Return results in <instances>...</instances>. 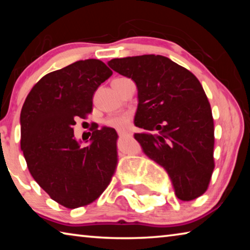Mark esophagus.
Wrapping results in <instances>:
<instances>
[{"label": "esophagus", "mask_w": 250, "mask_h": 250, "mask_svg": "<svg viewBox=\"0 0 250 250\" xmlns=\"http://www.w3.org/2000/svg\"><path fill=\"white\" fill-rule=\"evenodd\" d=\"M118 134H119V135H125V134H128V131H125V130H118Z\"/></svg>", "instance_id": "obj_1"}]
</instances>
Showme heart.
<instances>
[{
	"mask_svg": "<svg viewBox=\"0 0 250 250\" xmlns=\"http://www.w3.org/2000/svg\"><path fill=\"white\" fill-rule=\"evenodd\" d=\"M126 78H118L113 80L112 83H121ZM131 120H132V117H131L130 113H119V115H112L108 117L107 120H105V125L110 128L124 130L130 125Z\"/></svg>",
	"mask_w": 250,
	"mask_h": 250,
	"instance_id": "1",
	"label": "heart"
}]
</instances>
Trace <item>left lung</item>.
Returning <instances> with one entry per match:
<instances>
[{"mask_svg":"<svg viewBox=\"0 0 250 250\" xmlns=\"http://www.w3.org/2000/svg\"><path fill=\"white\" fill-rule=\"evenodd\" d=\"M138 87L134 125L143 152L166 168L182 201L208 188L214 162V119L195 75L161 55L115 58L108 62Z\"/></svg>","mask_w":250,"mask_h":250,"instance_id":"left-lung-1","label":"left lung"}]
</instances>
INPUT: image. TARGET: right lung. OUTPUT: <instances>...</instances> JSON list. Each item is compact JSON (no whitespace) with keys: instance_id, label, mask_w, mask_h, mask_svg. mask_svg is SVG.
<instances>
[{"instance_id":"add662e5","label":"right lung","mask_w":250,"mask_h":250,"mask_svg":"<svg viewBox=\"0 0 250 250\" xmlns=\"http://www.w3.org/2000/svg\"><path fill=\"white\" fill-rule=\"evenodd\" d=\"M111 75L99 59L75 62L40 79L22 107L21 149L28 171L66 208L95 202L116 172L115 129L91 126L90 145L84 147L74 135L76 119L90 115L95 91Z\"/></svg>"}]
</instances>
